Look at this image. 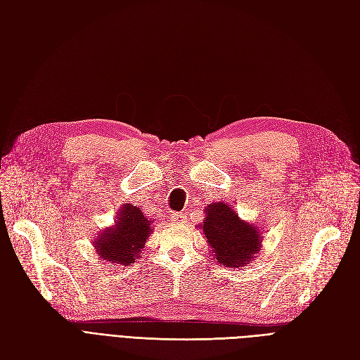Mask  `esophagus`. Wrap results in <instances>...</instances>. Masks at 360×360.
Wrapping results in <instances>:
<instances>
[{"mask_svg": "<svg viewBox=\"0 0 360 360\" xmlns=\"http://www.w3.org/2000/svg\"><path fill=\"white\" fill-rule=\"evenodd\" d=\"M186 219H188L186 214H183V213H172V216H171V221L172 222H177V224H181V222H184Z\"/></svg>", "mask_w": 360, "mask_h": 360, "instance_id": "obj_1", "label": "esophagus"}]
</instances>
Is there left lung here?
I'll return each instance as SVG.
<instances>
[{"label": "left lung", "mask_w": 360, "mask_h": 360, "mask_svg": "<svg viewBox=\"0 0 360 360\" xmlns=\"http://www.w3.org/2000/svg\"><path fill=\"white\" fill-rule=\"evenodd\" d=\"M201 230L210 245L212 255L221 266L243 267L261 249L263 236L258 226L242 221L234 207L212 202L205 207Z\"/></svg>", "instance_id": "8db88e82"}]
</instances>
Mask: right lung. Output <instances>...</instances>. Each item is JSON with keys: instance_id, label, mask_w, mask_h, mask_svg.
<instances>
[{"instance_id": "right-lung-1", "label": "right lung", "mask_w": 360, "mask_h": 360, "mask_svg": "<svg viewBox=\"0 0 360 360\" xmlns=\"http://www.w3.org/2000/svg\"><path fill=\"white\" fill-rule=\"evenodd\" d=\"M151 233V221L136 205L126 204L117 213L114 226L106 228L93 242L102 261L120 266H132L141 255Z\"/></svg>"}]
</instances>
